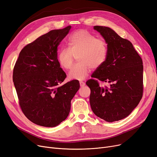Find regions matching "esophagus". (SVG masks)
Segmentation results:
<instances>
[{
  "mask_svg": "<svg viewBox=\"0 0 157 157\" xmlns=\"http://www.w3.org/2000/svg\"><path fill=\"white\" fill-rule=\"evenodd\" d=\"M79 85H80V86H83L85 85V83L84 82H83V81H80Z\"/></svg>",
  "mask_w": 157,
  "mask_h": 157,
  "instance_id": "34e87169",
  "label": "esophagus"
}]
</instances>
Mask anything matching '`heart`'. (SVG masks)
I'll return each mask as SVG.
<instances>
[{"label": "heart", "instance_id": "1", "mask_svg": "<svg viewBox=\"0 0 157 157\" xmlns=\"http://www.w3.org/2000/svg\"><path fill=\"white\" fill-rule=\"evenodd\" d=\"M68 47L61 48L57 59L62 68L70 69L74 59V54L79 53V61L68 73L73 79H83L88 76L91 69L98 68L105 62L108 55V44L103 38H98L86 30H78L71 34L68 39Z\"/></svg>", "mask_w": 157, "mask_h": 157}]
</instances>
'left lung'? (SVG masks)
I'll list each match as a JSON object with an SVG mask.
<instances>
[{"instance_id": "1", "label": "left lung", "mask_w": 157, "mask_h": 157, "mask_svg": "<svg viewBox=\"0 0 157 157\" xmlns=\"http://www.w3.org/2000/svg\"><path fill=\"white\" fill-rule=\"evenodd\" d=\"M108 44L105 62L86 82L90 89V104L98 117L108 122L122 120L131 113L143 96V62L129 40L112 29L95 26ZM107 82L109 86H101Z\"/></svg>"}]
</instances>
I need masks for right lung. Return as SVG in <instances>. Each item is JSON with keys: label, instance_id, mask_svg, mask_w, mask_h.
Returning a JSON list of instances; mask_svg holds the SVG:
<instances>
[{"label": "right lung", "instance_id": "add662e5", "mask_svg": "<svg viewBox=\"0 0 157 157\" xmlns=\"http://www.w3.org/2000/svg\"><path fill=\"white\" fill-rule=\"evenodd\" d=\"M71 26L51 30L26 45L13 68V81L22 113L32 122L52 127L69 114L79 89L78 80L61 85L67 75L57 59V47Z\"/></svg>", "mask_w": 157, "mask_h": 157}]
</instances>
